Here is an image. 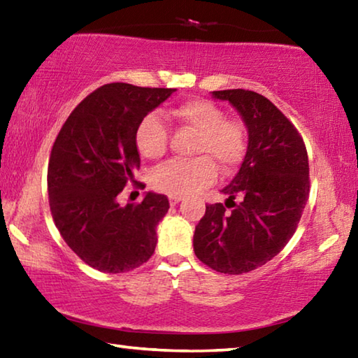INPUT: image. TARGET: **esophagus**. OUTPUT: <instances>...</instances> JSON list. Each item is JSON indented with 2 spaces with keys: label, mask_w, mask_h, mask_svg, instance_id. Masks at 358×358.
I'll use <instances>...</instances> for the list:
<instances>
[{
  "label": "esophagus",
  "mask_w": 358,
  "mask_h": 358,
  "mask_svg": "<svg viewBox=\"0 0 358 358\" xmlns=\"http://www.w3.org/2000/svg\"><path fill=\"white\" fill-rule=\"evenodd\" d=\"M183 201V197H178V196H169V202H171L172 207H175L178 202Z\"/></svg>",
  "instance_id": "34e87169"
}]
</instances>
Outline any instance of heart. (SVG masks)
<instances>
[{
	"label": "heart",
	"mask_w": 358,
	"mask_h": 358,
	"mask_svg": "<svg viewBox=\"0 0 358 358\" xmlns=\"http://www.w3.org/2000/svg\"><path fill=\"white\" fill-rule=\"evenodd\" d=\"M173 118L196 131L199 138L192 161H169L155 169L150 185L167 196L183 197L215 183L216 164L224 173L237 171L245 159L248 138L245 126L237 118H227L226 112L208 99H189L172 110ZM134 143L145 159H159L169 147V129L159 115L151 112L137 124Z\"/></svg>",
	"instance_id": "heart-1"
}]
</instances>
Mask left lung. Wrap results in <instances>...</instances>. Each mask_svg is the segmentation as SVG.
Segmentation results:
<instances>
[{"instance_id":"obj_1","label":"left lung","mask_w":358,"mask_h":358,"mask_svg":"<svg viewBox=\"0 0 358 358\" xmlns=\"http://www.w3.org/2000/svg\"><path fill=\"white\" fill-rule=\"evenodd\" d=\"M213 96L241 115L248 150L238 173L222 189L226 205H207L196 226L194 252L220 273L241 275L265 265L292 238L310 194V164L300 132L265 96L250 90ZM232 206V212L225 210Z\"/></svg>"}]
</instances>
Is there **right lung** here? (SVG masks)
<instances>
[{"label": "right lung", "instance_id": "obj_1", "mask_svg": "<svg viewBox=\"0 0 358 358\" xmlns=\"http://www.w3.org/2000/svg\"><path fill=\"white\" fill-rule=\"evenodd\" d=\"M173 92L104 85L71 112L52 147L47 189L53 221L66 245L104 273H126L155 252L169 199L147 192L141 203L121 207L118 196L141 167L137 124Z\"/></svg>", "mask_w": 358, "mask_h": 358}]
</instances>
